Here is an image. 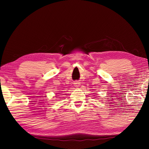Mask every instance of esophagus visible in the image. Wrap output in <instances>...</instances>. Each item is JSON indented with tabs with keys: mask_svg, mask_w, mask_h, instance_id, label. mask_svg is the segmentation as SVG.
<instances>
[{
	"mask_svg": "<svg viewBox=\"0 0 149 149\" xmlns=\"http://www.w3.org/2000/svg\"><path fill=\"white\" fill-rule=\"evenodd\" d=\"M79 85H80V84L78 81H76V82H75L74 83V85H75V87H79Z\"/></svg>",
	"mask_w": 149,
	"mask_h": 149,
	"instance_id": "esophagus-1",
	"label": "esophagus"
}]
</instances>
